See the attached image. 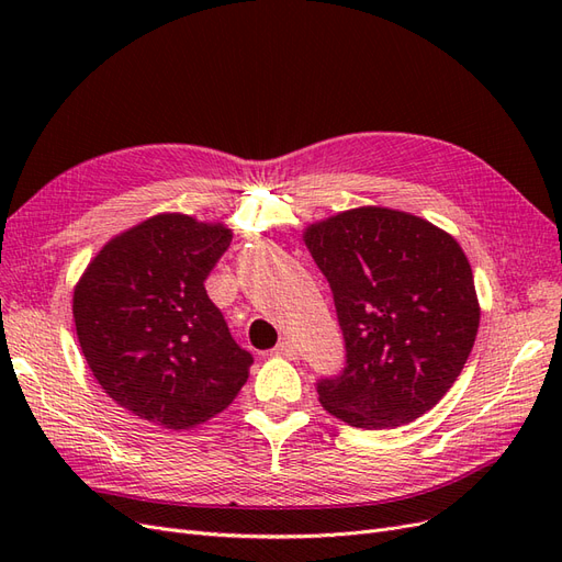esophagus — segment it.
<instances>
[{
  "instance_id": "esophagus-1",
  "label": "esophagus",
  "mask_w": 562,
  "mask_h": 562,
  "mask_svg": "<svg viewBox=\"0 0 562 562\" xmlns=\"http://www.w3.org/2000/svg\"><path fill=\"white\" fill-rule=\"evenodd\" d=\"M274 353L277 356H283V359H288V361H295L297 359V347L293 345V342H279L277 347H274Z\"/></svg>"
}]
</instances>
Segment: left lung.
<instances>
[{
  "mask_svg": "<svg viewBox=\"0 0 562 562\" xmlns=\"http://www.w3.org/2000/svg\"><path fill=\"white\" fill-rule=\"evenodd\" d=\"M328 279L347 366L318 401L359 429L415 422L448 394L475 342L481 307L454 236L413 213L342 211L302 234Z\"/></svg>",
  "mask_w": 562,
  "mask_h": 562,
  "instance_id": "obj_1",
  "label": "left lung"
}]
</instances>
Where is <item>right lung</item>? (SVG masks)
<instances>
[{
	"instance_id": "right-lung-1",
	"label": "right lung",
	"mask_w": 562,
	"mask_h": 562,
	"mask_svg": "<svg viewBox=\"0 0 562 562\" xmlns=\"http://www.w3.org/2000/svg\"><path fill=\"white\" fill-rule=\"evenodd\" d=\"M229 241L223 223L159 213L116 234L83 269L72 295L79 347L116 405L180 431L239 394L252 356L203 288Z\"/></svg>"
}]
</instances>
